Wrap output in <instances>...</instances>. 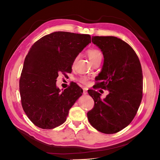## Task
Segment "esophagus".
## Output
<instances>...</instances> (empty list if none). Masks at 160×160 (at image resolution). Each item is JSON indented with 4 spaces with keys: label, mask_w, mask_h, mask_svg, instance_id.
<instances>
[{
    "label": "esophagus",
    "mask_w": 160,
    "mask_h": 160,
    "mask_svg": "<svg viewBox=\"0 0 160 160\" xmlns=\"http://www.w3.org/2000/svg\"><path fill=\"white\" fill-rule=\"evenodd\" d=\"M83 95H87L88 94V91H87L86 89H83Z\"/></svg>",
    "instance_id": "obj_1"
}]
</instances>
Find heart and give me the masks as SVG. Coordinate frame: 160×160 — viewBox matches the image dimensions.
Masks as SVG:
<instances>
[{
  "label": "heart",
  "instance_id": "obj_1",
  "mask_svg": "<svg viewBox=\"0 0 160 160\" xmlns=\"http://www.w3.org/2000/svg\"><path fill=\"white\" fill-rule=\"evenodd\" d=\"M88 56H89V59L91 61V62L93 63V62H95L97 60H101L102 59V53L98 49H92L88 51ZM77 57L75 59V61L77 60ZM79 81L81 82L82 83L88 85L89 84V78L88 77L85 76H82L79 79Z\"/></svg>",
  "mask_w": 160,
  "mask_h": 160
}]
</instances>
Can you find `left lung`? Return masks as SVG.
Returning <instances> with one entry per match:
<instances>
[{"mask_svg":"<svg viewBox=\"0 0 160 160\" xmlns=\"http://www.w3.org/2000/svg\"><path fill=\"white\" fill-rule=\"evenodd\" d=\"M92 42L103 52V67L95 88L109 91L101 99V94L91 89L94 108L88 113L89 123L99 132L112 134L132 122L141 103L143 73L134 50L127 42L115 37H92Z\"/></svg>","mask_w":160,"mask_h":160,"instance_id":"obj_1","label":"left lung"}]
</instances>
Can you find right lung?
Masks as SVG:
<instances>
[{"instance_id": "right-lung-1", "label": "right lung", "mask_w": 160, "mask_h": 160, "mask_svg": "<svg viewBox=\"0 0 160 160\" xmlns=\"http://www.w3.org/2000/svg\"><path fill=\"white\" fill-rule=\"evenodd\" d=\"M89 43V35L58 31L31 47L24 61L19 90L23 110L36 126L51 129L66 121L83 90L73 83L61 92L57 78L61 72H71L76 57Z\"/></svg>"}]
</instances>
